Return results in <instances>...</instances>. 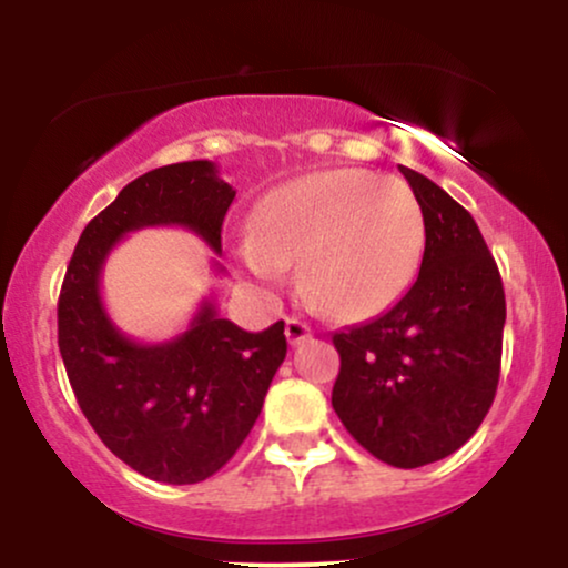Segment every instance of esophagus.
<instances>
[{"mask_svg": "<svg viewBox=\"0 0 568 568\" xmlns=\"http://www.w3.org/2000/svg\"><path fill=\"white\" fill-rule=\"evenodd\" d=\"M285 336H288L291 344H298V342H304V338L312 336V328L306 323L298 321V317H288V321H285Z\"/></svg>", "mask_w": 568, "mask_h": 568, "instance_id": "1", "label": "esophagus"}]
</instances>
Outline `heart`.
<instances>
[{"instance_id": "obj_1", "label": "heart", "mask_w": 568, "mask_h": 568, "mask_svg": "<svg viewBox=\"0 0 568 568\" xmlns=\"http://www.w3.org/2000/svg\"><path fill=\"white\" fill-rule=\"evenodd\" d=\"M425 216L403 181L357 168L310 173L258 200L240 262L272 288L298 264L306 302L334 321H363L400 298L419 270Z\"/></svg>"}]
</instances>
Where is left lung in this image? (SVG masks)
Segmentation results:
<instances>
[{"instance_id": "obj_1", "label": "left lung", "mask_w": 568, "mask_h": 568, "mask_svg": "<svg viewBox=\"0 0 568 568\" xmlns=\"http://www.w3.org/2000/svg\"><path fill=\"white\" fill-rule=\"evenodd\" d=\"M400 173L425 216L419 277L376 321L334 334L331 403L368 454L414 470L465 446L491 408L505 288L470 213L427 175Z\"/></svg>"}]
</instances>
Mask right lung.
<instances>
[{"mask_svg":"<svg viewBox=\"0 0 568 568\" xmlns=\"http://www.w3.org/2000/svg\"><path fill=\"white\" fill-rule=\"evenodd\" d=\"M232 200L207 160L139 175L84 226L58 298V347L82 414L109 452L160 484H200L232 459L285 361V325L247 334L205 298L184 334L141 344L109 317L101 272L143 226H184L221 253Z\"/></svg>","mask_w":568,"mask_h":568,"instance_id":"right-lung-1","label":"right lung"}]
</instances>
